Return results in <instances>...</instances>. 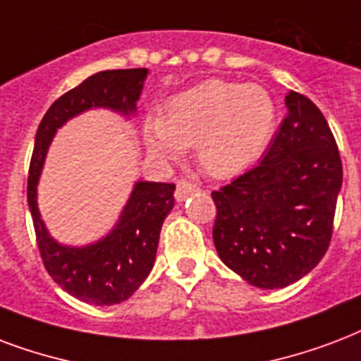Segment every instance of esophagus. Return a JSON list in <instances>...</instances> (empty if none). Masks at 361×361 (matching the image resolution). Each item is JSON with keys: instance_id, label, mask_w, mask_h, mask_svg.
<instances>
[{"instance_id": "obj_1", "label": "esophagus", "mask_w": 361, "mask_h": 361, "mask_svg": "<svg viewBox=\"0 0 361 361\" xmlns=\"http://www.w3.org/2000/svg\"><path fill=\"white\" fill-rule=\"evenodd\" d=\"M197 191H199V187L192 185V183H189V181H178L174 197H176V200H178V202H183L187 197H191V195H195Z\"/></svg>"}]
</instances>
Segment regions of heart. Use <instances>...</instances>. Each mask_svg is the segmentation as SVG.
Segmentation results:
<instances>
[{"label":"heart","mask_w":361,"mask_h":361,"mask_svg":"<svg viewBox=\"0 0 361 361\" xmlns=\"http://www.w3.org/2000/svg\"><path fill=\"white\" fill-rule=\"evenodd\" d=\"M276 106L255 82L208 79L170 98L164 115H147L145 147L157 161H172L195 147L200 166L225 180L252 166L271 144Z\"/></svg>","instance_id":"1"}]
</instances>
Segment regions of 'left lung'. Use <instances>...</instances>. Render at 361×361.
I'll return each mask as SVG.
<instances>
[{
	"label": "left lung",
	"mask_w": 361,
	"mask_h": 361,
	"mask_svg": "<svg viewBox=\"0 0 361 361\" xmlns=\"http://www.w3.org/2000/svg\"><path fill=\"white\" fill-rule=\"evenodd\" d=\"M288 115L257 166L212 192L217 255L247 284L280 290L326 255L343 164L326 117L290 90Z\"/></svg>",
	"instance_id": "1"
}]
</instances>
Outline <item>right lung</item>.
<instances>
[{
  "label": "right lung",
  "mask_w": 361,
  "mask_h": 361,
  "mask_svg": "<svg viewBox=\"0 0 361 361\" xmlns=\"http://www.w3.org/2000/svg\"><path fill=\"white\" fill-rule=\"evenodd\" d=\"M147 73L145 68L98 71L60 96L49 107L35 132L27 176V206L34 219L41 259L62 290L79 301L100 307L126 301L149 276L155 265L162 221L174 208L176 187L172 183L136 181L109 233L89 244L70 246L56 240L41 219L37 185L59 128L77 115L98 107L119 114L125 119H134Z\"/></svg>",
  "instance_id": "right-lung-1"
}]
</instances>
